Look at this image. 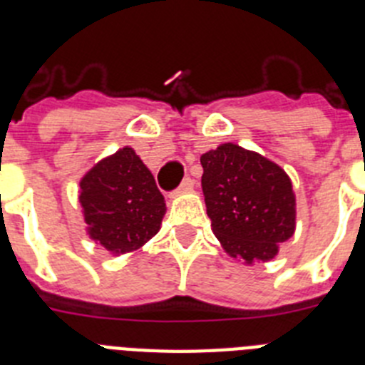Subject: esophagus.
Returning <instances> with one entry per match:
<instances>
[{
    "label": "esophagus",
    "mask_w": 365,
    "mask_h": 365,
    "mask_svg": "<svg viewBox=\"0 0 365 365\" xmlns=\"http://www.w3.org/2000/svg\"><path fill=\"white\" fill-rule=\"evenodd\" d=\"M193 188V179H190V177H185L182 179V182H180V186L177 188V193H182V192H188V190Z\"/></svg>",
    "instance_id": "obj_1"
}]
</instances>
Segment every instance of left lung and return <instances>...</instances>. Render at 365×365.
Here are the masks:
<instances>
[{"mask_svg": "<svg viewBox=\"0 0 365 365\" xmlns=\"http://www.w3.org/2000/svg\"><path fill=\"white\" fill-rule=\"evenodd\" d=\"M202 193L212 230L232 257L272 259L296 228L292 182L278 164L237 144L201 155Z\"/></svg>", "mask_w": 365, "mask_h": 365, "instance_id": "left-lung-1", "label": "left lung"}]
</instances>
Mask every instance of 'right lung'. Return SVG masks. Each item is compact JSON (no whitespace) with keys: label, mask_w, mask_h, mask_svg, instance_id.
I'll list each match as a JSON object with an SVG mask.
<instances>
[{"label":"right lung","mask_w":365,"mask_h":365,"mask_svg":"<svg viewBox=\"0 0 365 365\" xmlns=\"http://www.w3.org/2000/svg\"><path fill=\"white\" fill-rule=\"evenodd\" d=\"M87 234L111 254L133 252L160 228L166 202L133 148L106 157L80 180Z\"/></svg>","instance_id":"add662e5"}]
</instances>
